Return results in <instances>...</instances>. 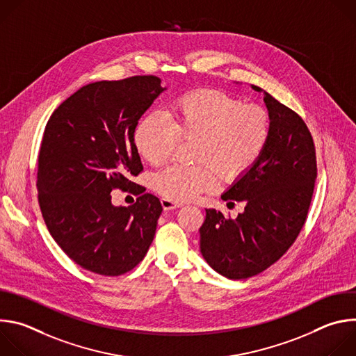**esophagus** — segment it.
Wrapping results in <instances>:
<instances>
[{
	"label": "esophagus",
	"instance_id": "esophagus-1",
	"mask_svg": "<svg viewBox=\"0 0 356 356\" xmlns=\"http://www.w3.org/2000/svg\"><path fill=\"white\" fill-rule=\"evenodd\" d=\"M161 204H162L163 210H176V209L183 206L181 202H176V201H172V200H168V198H162Z\"/></svg>",
	"mask_w": 356,
	"mask_h": 356
}]
</instances>
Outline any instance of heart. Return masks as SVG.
Listing matches in <instances>:
<instances>
[{"instance_id":"b5f03b06","label":"heart","mask_w":356,"mask_h":356,"mask_svg":"<svg viewBox=\"0 0 356 356\" xmlns=\"http://www.w3.org/2000/svg\"><path fill=\"white\" fill-rule=\"evenodd\" d=\"M272 117L258 104L216 88H197L177 95L168 118L147 113L134 128L132 142L142 159L158 166L179 140H194L193 166L172 165L152 177V186L172 201H190L211 190L217 176L224 183L245 177L269 145Z\"/></svg>"}]
</instances>
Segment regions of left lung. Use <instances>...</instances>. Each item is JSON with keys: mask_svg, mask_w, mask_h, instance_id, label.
<instances>
[{"mask_svg": "<svg viewBox=\"0 0 356 356\" xmlns=\"http://www.w3.org/2000/svg\"><path fill=\"white\" fill-rule=\"evenodd\" d=\"M265 103L272 117L265 154L222 194L232 204L242 201L243 213L231 218L209 209L200 227L202 257L234 280L255 276L284 255L306 224L316 187V146L306 122L266 91Z\"/></svg>", "mask_w": 356, "mask_h": 356, "instance_id": "8db88e82", "label": "left lung"}]
</instances>
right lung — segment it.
<instances>
[{"mask_svg":"<svg viewBox=\"0 0 356 356\" xmlns=\"http://www.w3.org/2000/svg\"><path fill=\"white\" fill-rule=\"evenodd\" d=\"M162 91L152 74L91 83L65 99L44 127L36 176L40 213L56 243L86 270L124 275L154 241L163 209L132 181L143 170L132 132ZM115 188L138 195L136 204L114 208Z\"/></svg>","mask_w":356,"mask_h":356,"instance_id":"right-lung-1","label":"right lung"}]
</instances>
